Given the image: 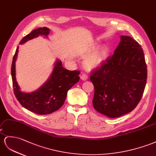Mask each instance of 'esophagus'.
Listing matches in <instances>:
<instances>
[{"mask_svg": "<svg viewBox=\"0 0 156 156\" xmlns=\"http://www.w3.org/2000/svg\"><path fill=\"white\" fill-rule=\"evenodd\" d=\"M80 78H81L82 80H87V78H88V76H87V75H86V74L82 73L80 76Z\"/></svg>", "mask_w": 156, "mask_h": 156, "instance_id": "esophagus-1", "label": "esophagus"}]
</instances>
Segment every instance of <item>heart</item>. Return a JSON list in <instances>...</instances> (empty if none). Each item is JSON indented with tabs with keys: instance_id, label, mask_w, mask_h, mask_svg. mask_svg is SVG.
<instances>
[{
	"instance_id": "b5f03b06",
	"label": "heart",
	"mask_w": 156,
	"mask_h": 156,
	"mask_svg": "<svg viewBox=\"0 0 156 156\" xmlns=\"http://www.w3.org/2000/svg\"><path fill=\"white\" fill-rule=\"evenodd\" d=\"M96 45H91L90 47V49L87 50L85 55L86 56L93 52L96 49ZM107 55H108V49H107V47H102L101 49L97 50L96 51L94 52L93 54L88 55L87 57H86V58L84 59V62H83V65L88 69H96V68L101 66L103 62L105 61L107 57Z\"/></svg>"
}]
</instances>
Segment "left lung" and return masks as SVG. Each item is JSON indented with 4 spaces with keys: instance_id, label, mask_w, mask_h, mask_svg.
Instances as JSON below:
<instances>
[{
    "instance_id": "obj_1",
    "label": "left lung",
    "mask_w": 156,
    "mask_h": 156,
    "mask_svg": "<svg viewBox=\"0 0 156 156\" xmlns=\"http://www.w3.org/2000/svg\"><path fill=\"white\" fill-rule=\"evenodd\" d=\"M93 105L98 112L117 118L131 112L142 97L147 80L144 54L140 44L121 35L112 57L92 71Z\"/></svg>"
}]
</instances>
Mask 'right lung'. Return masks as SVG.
<instances>
[{"label": "right lung", "instance_id": "right-lung-1", "mask_svg": "<svg viewBox=\"0 0 156 156\" xmlns=\"http://www.w3.org/2000/svg\"><path fill=\"white\" fill-rule=\"evenodd\" d=\"M50 30L39 27L23 37L20 44L26 43L39 35L47 37ZM18 47L14 55L11 67L14 93L20 103L31 112L38 115H47L59 109L65 103L67 92L79 81V70H68L63 68L62 62L57 60L53 72L48 80L36 91L31 93L22 92L16 78L15 62L18 53Z\"/></svg>", "mask_w": 156, "mask_h": 156}]
</instances>
